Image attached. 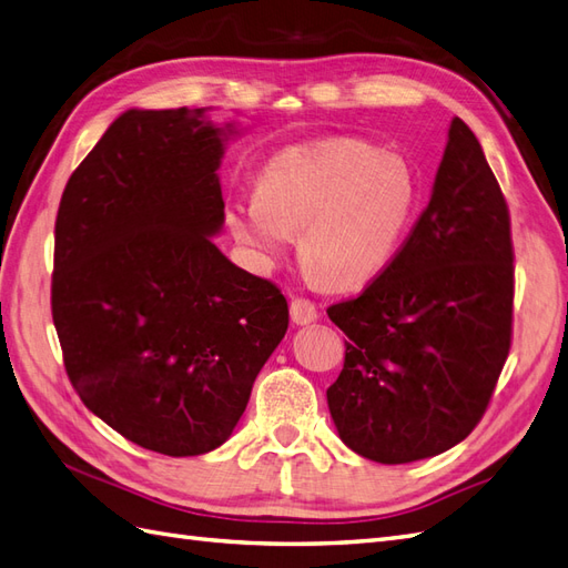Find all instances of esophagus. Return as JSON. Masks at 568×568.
Wrapping results in <instances>:
<instances>
[{
    "mask_svg": "<svg viewBox=\"0 0 568 568\" xmlns=\"http://www.w3.org/2000/svg\"><path fill=\"white\" fill-rule=\"evenodd\" d=\"M288 311H292V321L296 325H308L313 321H317V306L311 301V298H303V296H296L292 301V306H288Z\"/></svg>",
    "mask_w": 568,
    "mask_h": 568,
    "instance_id": "34e87169",
    "label": "esophagus"
}]
</instances>
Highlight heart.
Masks as SVG:
<instances>
[{"label":"heart","instance_id":"b5f03b06","mask_svg":"<svg viewBox=\"0 0 568 568\" xmlns=\"http://www.w3.org/2000/svg\"><path fill=\"white\" fill-rule=\"evenodd\" d=\"M419 195L407 156L332 136L274 154L257 175V192L229 200L224 219L262 265L280 260L298 229L311 280L356 286L390 265Z\"/></svg>","mask_w":568,"mask_h":568}]
</instances>
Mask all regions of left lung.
<instances>
[{
	"label": "left lung",
	"mask_w": 568,
	"mask_h": 568,
	"mask_svg": "<svg viewBox=\"0 0 568 568\" xmlns=\"http://www.w3.org/2000/svg\"><path fill=\"white\" fill-rule=\"evenodd\" d=\"M510 214L473 130L453 118L432 200L390 265L332 303L344 366L327 388L339 438L383 465L473 434L514 339Z\"/></svg>",
	"instance_id": "obj_1"
}]
</instances>
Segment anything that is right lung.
<instances>
[{"label": "right lung", "mask_w": 568, "mask_h": 568, "mask_svg": "<svg viewBox=\"0 0 568 568\" xmlns=\"http://www.w3.org/2000/svg\"><path fill=\"white\" fill-rule=\"evenodd\" d=\"M202 113L120 115L54 221L50 306L69 383L118 434L171 458L224 444L288 327L282 288L210 239L224 224V144Z\"/></svg>", "instance_id": "right-lung-1"}]
</instances>
